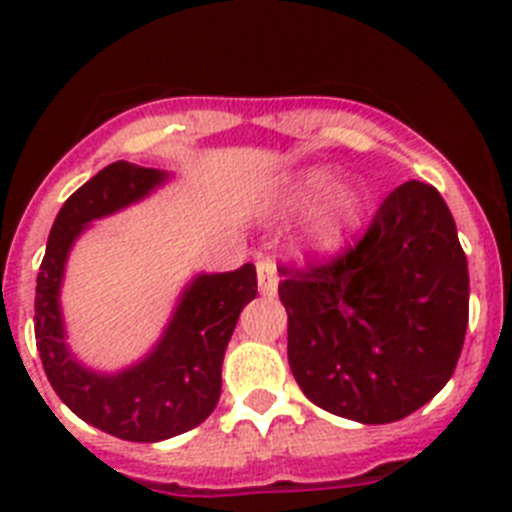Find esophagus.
I'll list each match as a JSON object with an SVG mask.
<instances>
[{
    "label": "esophagus",
    "instance_id": "esophagus-1",
    "mask_svg": "<svg viewBox=\"0 0 512 512\" xmlns=\"http://www.w3.org/2000/svg\"><path fill=\"white\" fill-rule=\"evenodd\" d=\"M256 274H259L261 295H266V297L277 295L279 277H277V264H274V259H259V261H256Z\"/></svg>",
    "mask_w": 512,
    "mask_h": 512
}]
</instances>
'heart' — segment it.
Returning a JSON list of instances; mask_svg holds the SVG:
<instances>
[{"label": "heart", "instance_id": "1", "mask_svg": "<svg viewBox=\"0 0 512 512\" xmlns=\"http://www.w3.org/2000/svg\"><path fill=\"white\" fill-rule=\"evenodd\" d=\"M338 169L312 166L297 171L274 194V207L284 215L312 207L305 225V246L312 253H333L359 228L369 197L356 182H338Z\"/></svg>", "mask_w": 512, "mask_h": 512}]
</instances>
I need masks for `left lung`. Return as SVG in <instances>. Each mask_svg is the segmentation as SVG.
Wrapping results in <instances>:
<instances>
[{
    "label": "left lung",
    "instance_id": "obj_1",
    "mask_svg": "<svg viewBox=\"0 0 512 512\" xmlns=\"http://www.w3.org/2000/svg\"><path fill=\"white\" fill-rule=\"evenodd\" d=\"M287 356L318 408L395 423L433 400L469 323L467 256L436 187L405 182L354 246L328 261L279 264Z\"/></svg>",
    "mask_w": 512,
    "mask_h": 512
}]
</instances>
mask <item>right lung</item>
<instances>
[{
    "instance_id": "right-lung-1",
    "label": "right lung",
    "mask_w": 512,
    "mask_h": 512,
    "mask_svg": "<svg viewBox=\"0 0 512 512\" xmlns=\"http://www.w3.org/2000/svg\"><path fill=\"white\" fill-rule=\"evenodd\" d=\"M166 182L158 169L115 161L63 202L53 223L35 287V341L45 377L81 420L135 443L187 433L215 410L223 387V356L238 315L256 297V266L200 274L176 305L151 354L125 372L99 374L71 356L63 338V266L87 223L143 200Z\"/></svg>"
}]
</instances>
